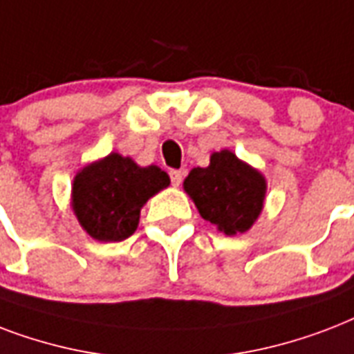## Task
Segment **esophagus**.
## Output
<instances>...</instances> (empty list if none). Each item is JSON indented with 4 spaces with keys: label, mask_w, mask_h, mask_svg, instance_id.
<instances>
[{
    "label": "esophagus",
    "mask_w": 354,
    "mask_h": 354,
    "mask_svg": "<svg viewBox=\"0 0 354 354\" xmlns=\"http://www.w3.org/2000/svg\"><path fill=\"white\" fill-rule=\"evenodd\" d=\"M183 171L180 169H171L169 171V177H171V183H174V186H179L180 185V180H183Z\"/></svg>",
    "instance_id": "obj_1"
}]
</instances>
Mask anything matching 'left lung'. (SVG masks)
Segmentation results:
<instances>
[{
	"mask_svg": "<svg viewBox=\"0 0 354 354\" xmlns=\"http://www.w3.org/2000/svg\"><path fill=\"white\" fill-rule=\"evenodd\" d=\"M203 220L227 236L243 234L262 214L268 180L231 149L210 155L207 168H194L183 183Z\"/></svg>",
	"mask_w": 354,
	"mask_h": 354,
	"instance_id": "left-lung-1",
	"label": "left lung"
}]
</instances>
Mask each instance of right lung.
I'll return each instance as SVG.
<instances>
[{"instance_id":"add662e5","label":"right lung","mask_w":354,"mask_h":354,"mask_svg":"<svg viewBox=\"0 0 354 354\" xmlns=\"http://www.w3.org/2000/svg\"><path fill=\"white\" fill-rule=\"evenodd\" d=\"M168 186L169 175L158 166L111 153L75 174L70 207L88 236L122 242L136 231L142 207Z\"/></svg>"}]
</instances>
